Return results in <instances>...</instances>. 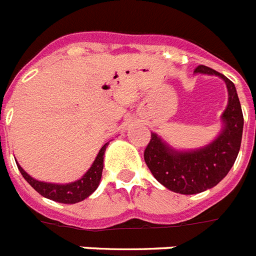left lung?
<instances>
[{
	"label": "left lung",
	"mask_w": 256,
	"mask_h": 256,
	"mask_svg": "<svg viewBox=\"0 0 256 256\" xmlns=\"http://www.w3.org/2000/svg\"><path fill=\"white\" fill-rule=\"evenodd\" d=\"M195 74L217 76L228 88V104L221 118V130L206 146L190 150L172 148L160 134L152 132L144 158L152 174L162 186L182 195H195L212 188L233 168L240 149L244 114L234 84L214 69L200 65Z\"/></svg>",
	"instance_id": "8db88e82"
}]
</instances>
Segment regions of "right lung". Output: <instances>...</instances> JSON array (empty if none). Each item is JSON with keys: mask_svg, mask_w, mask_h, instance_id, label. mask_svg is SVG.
Here are the masks:
<instances>
[{"mask_svg": "<svg viewBox=\"0 0 256 256\" xmlns=\"http://www.w3.org/2000/svg\"><path fill=\"white\" fill-rule=\"evenodd\" d=\"M108 144L110 142H106L100 148V150H99L98 156L95 157L92 164L85 174L82 175L81 179L70 182V183H64V184L61 183L60 184V183H48V182L38 180L30 174H27L26 171L20 168V164H16V166H18L20 174L23 175V178L27 180V183L35 191L39 192L42 196L50 200H54V202H62V204H76V202L85 200L98 188L100 179H102L104 152Z\"/></svg>", "mask_w": 256, "mask_h": 256, "instance_id": "obj_1", "label": "right lung"}]
</instances>
